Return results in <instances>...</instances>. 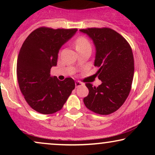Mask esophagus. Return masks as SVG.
Here are the masks:
<instances>
[{"instance_id": "obj_1", "label": "esophagus", "mask_w": 155, "mask_h": 155, "mask_svg": "<svg viewBox=\"0 0 155 155\" xmlns=\"http://www.w3.org/2000/svg\"><path fill=\"white\" fill-rule=\"evenodd\" d=\"M75 85H76V87H79L80 86H82L83 83H81V81H76L75 82Z\"/></svg>"}]
</instances>
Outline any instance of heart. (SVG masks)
Returning <instances> with one entry per match:
<instances>
[{
    "mask_svg": "<svg viewBox=\"0 0 155 155\" xmlns=\"http://www.w3.org/2000/svg\"><path fill=\"white\" fill-rule=\"evenodd\" d=\"M75 47L76 50H80V49H84L87 47H91V44L87 38L84 36H79L76 39L75 41Z\"/></svg>",
    "mask_w": 155,
    "mask_h": 155,
    "instance_id": "heart-1",
    "label": "heart"
}]
</instances>
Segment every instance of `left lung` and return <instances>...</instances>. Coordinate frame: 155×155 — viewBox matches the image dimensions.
I'll return each instance as SVG.
<instances>
[{
  "label": "left lung",
  "mask_w": 155,
  "mask_h": 155,
  "mask_svg": "<svg viewBox=\"0 0 155 155\" xmlns=\"http://www.w3.org/2000/svg\"><path fill=\"white\" fill-rule=\"evenodd\" d=\"M93 41L96 54L94 65L102 84L86 83L89 94L84 104L90 111L108 115L118 110L128 97L134 74L132 49L126 39L108 28L81 29Z\"/></svg>",
  "instance_id": "left-lung-1"
}]
</instances>
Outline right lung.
I'll return each instance as SVG.
<instances>
[{"label":"right lung","mask_w":155,"mask_h":155,"mask_svg":"<svg viewBox=\"0 0 155 155\" xmlns=\"http://www.w3.org/2000/svg\"><path fill=\"white\" fill-rule=\"evenodd\" d=\"M77 31L41 27L27 37L19 50L17 75L20 91L33 110L43 114L60 111L75 88L72 78L60 81L50 75L60 47Z\"/></svg>","instance_id":"right-lung-1"}]
</instances>
